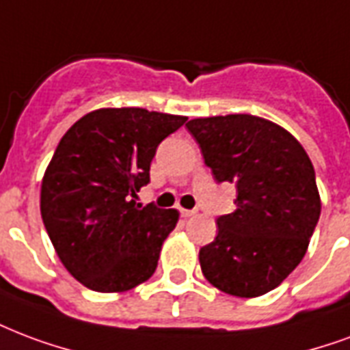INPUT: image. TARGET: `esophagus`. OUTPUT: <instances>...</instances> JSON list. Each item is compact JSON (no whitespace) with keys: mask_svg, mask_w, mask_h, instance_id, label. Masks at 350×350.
I'll return each mask as SVG.
<instances>
[{"mask_svg":"<svg viewBox=\"0 0 350 350\" xmlns=\"http://www.w3.org/2000/svg\"><path fill=\"white\" fill-rule=\"evenodd\" d=\"M180 213H182V217L183 219H189V217H193V215H195V211H193V209H180Z\"/></svg>","mask_w":350,"mask_h":350,"instance_id":"1","label":"esophagus"}]
</instances>
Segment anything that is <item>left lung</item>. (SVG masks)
Instances as JSON below:
<instances>
[{
  "label": "left lung",
  "mask_w": 350,
  "mask_h": 350,
  "mask_svg": "<svg viewBox=\"0 0 350 350\" xmlns=\"http://www.w3.org/2000/svg\"><path fill=\"white\" fill-rule=\"evenodd\" d=\"M195 137L217 182L235 183L234 213L200 248L206 280L234 297H260L286 280L306 254L321 215L315 170L287 129L254 115L193 118Z\"/></svg>",
  "instance_id": "8db88e82"
}]
</instances>
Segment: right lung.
Here are the masks:
<instances>
[{"instance_id": "obj_1", "label": "right lung", "mask_w": 350, "mask_h": 350, "mask_svg": "<svg viewBox=\"0 0 350 350\" xmlns=\"http://www.w3.org/2000/svg\"><path fill=\"white\" fill-rule=\"evenodd\" d=\"M187 116L103 107L66 131L46 168L40 213L59 260L98 293H122L155 273L180 213L137 204L157 144Z\"/></svg>"}]
</instances>
